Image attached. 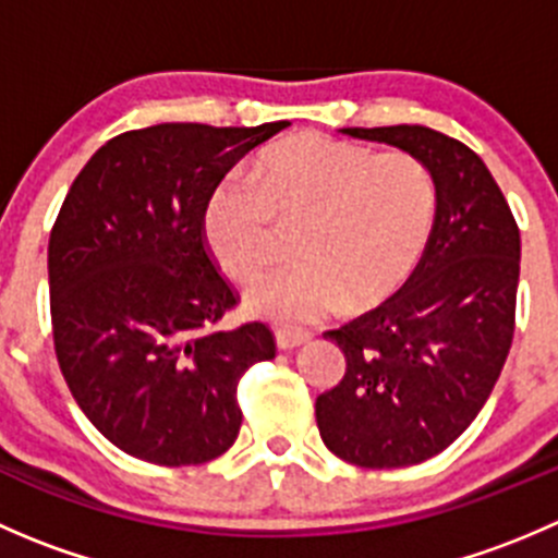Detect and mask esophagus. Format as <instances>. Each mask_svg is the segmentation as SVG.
<instances>
[{"label":"esophagus","instance_id":"esophagus-1","mask_svg":"<svg viewBox=\"0 0 558 558\" xmlns=\"http://www.w3.org/2000/svg\"><path fill=\"white\" fill-rule=\"evenodd\" d=\"M311 340V331H302V329H289V326H278L275 329V342H278L280 351H291L296 345H305Z\"/></svg>","mask_w":558,"mask_h":558}]
</instances>
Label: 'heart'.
<instances>
[{"label": "heart", "instance_id": "heart-1", "mask_svg": "<svg viewBox=\"0 0 558 558\" xmlns=\"http://www.w3.org/2000/svg\"><path fill=\"white\" fill-rule=\"evenodd\" d=\"M435 213V178L418 156L307 132L264 150L253 180H218L202 207V238L218 267L247 283L278 251L274 221L300 223V262L267 272L245 296L253 315L294 326L391 296L424 256Z\"/></svg>", "mask_w": 558, "mask_h": 558}]
</instances>
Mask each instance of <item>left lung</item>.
I'll use <instances>...</instances> for the list:
<instances>
[{
  "label": "left lung",
  "instance_id": "8db88e82",
  "mask_svg": "<svg viewBox=\"0 0 558 558\" xmlns=\"http://www.w3.org/2000/svg\"><path fill=\"white\" fill-rule=\"evenodd\" d=\"M418 156L435 178L429 243L408 283L326 331L345 375L315 399L324 446L369 470L421 464L475 421L515 331L521 234L475 150L429 126L342 129Z\"/></svg>",
  "mask_w": 558,
  "mask_h": 558
}]
</instances>
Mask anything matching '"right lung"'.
<instances>
[{"mask_svg": "<svg viewBox=\"0 0 558 558\" xmlns=\"http://www.w3.org/2000/svg\"><path fill=\"white\" fill-rule=\"evenodd\" d=\"M286 126L134 129L66 191L48 243L56 359L86 418L134 459L205 464L238 440V384L275 359V335L262 320L218 329L240 296L207 251L202 207Z\"/></svg>", "mask_w": 558, "mask_h": 558, "instance_id": "obj_1", "label": "right lung"}]
</instances>
